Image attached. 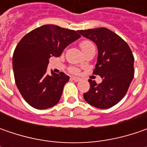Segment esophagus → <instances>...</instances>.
<instances>
[{
	"instance_id": "obj_1",
	"label": "esophagus",
	"mask_w": 147,
	"mask_h": 147,
	"mask_svg": "<svg viewBox=\"0 0 147 147\" xmlns=\"http://www.w3.org/2000/svg\"><path fill=\"white\" fill-rule=\"evenodd\" d=\"M72 79H73V80H74L75 82H79V81L81 80L79 78H77V77H73V78H72Z\"/></svg>"
}]
</instances>
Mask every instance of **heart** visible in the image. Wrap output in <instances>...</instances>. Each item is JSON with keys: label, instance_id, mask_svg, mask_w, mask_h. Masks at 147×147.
<instances>
[{"label": "heart", "instance_id": "b5f03b06", "mask_svg": "<svg viewBox=\"0 0 147 147\" xmlns=\"http://www.w3.org/2000/svg\"><path fill=\"white\" fill-rule=\"evenodd\" d=\"M80 47L82 49V51L83 52H85V51H87L88 50H89L90 48H92V47H94L93 44L92 42H91V41H89V40H83L81 42H80ZM71 72H73V73H78V69H76V68H71Z\"/></svg>", "mask_w": 147, "mask_h": 147}]
</instances>
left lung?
Segmentation results:
<instances>
[{"label": "left lung", "instance_id": "left-lung-1", "mask_svg": "<svg viewBox=\"0 0 147 147\" xmlns=\"http://www.w3.org/2000/svg\"><path fill=\"white\" fill-rule=\"evenodd\" d=\"M82 36L96 43L98 56L94 74L102 82L88 80L90 89L83 94L85 100L99 109H108L124 97L134 76V57L125 41L105 28L78 30Z\"/></svg>", "mask_w": 147, "mask_h": 147}]
</instances>
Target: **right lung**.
<instances>
[{
    "mask_svg": "<svg viewBox=\"0 0 147 147\" xmlns=\"http://www.w3.org/2000/svg\"><path fill=\"white\" fill-rule=\"evenodd\" d=\"M80 37L78 31L47 24L20 40L13 55L14 80L22 96L33 108L45 110L59 102L69 77L64 73L47 74L49 59L59 57Z\"/></svg>",
    "mask_w": 147,
    "mask_h": 147,
    "instance_id": "obj_1",
    "label": "right lung"
}]
</instances>
